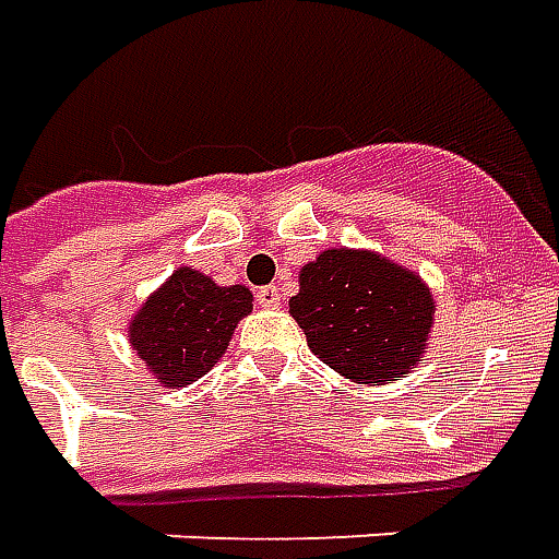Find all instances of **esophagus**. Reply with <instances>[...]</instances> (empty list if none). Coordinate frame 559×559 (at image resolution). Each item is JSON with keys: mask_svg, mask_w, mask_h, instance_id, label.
<instances>
[{"mask_svg": "<svg viewBox=\"0 0 559 559\" xmlns=\"http://www.w3.org/2000/svg\"><path fill=\"white\" fill-rule=\"evenodd\" d=\"M255 300H259L261 307H267V310H276L280 304H283V295H280V288L276 286H261L255 292Z\"/></svg>", "mask_w": 559, "mask_h": 559, "instance_id": "1", "label": "esophagus"}]
</instances>
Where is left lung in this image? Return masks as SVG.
<instances>
[{"instance_id": "8db88e82", "label": "left lung", "mask_w": 559, "mask_h": 559, "mask_svg": "<svg viewBox=\"0 0 559 559\" xmlns=\"http://www.w3.org/2000/svg\"><path fill=\"white\" fill-rule=\"evenodd\" d=\"M425 280L370 249H324L300 267L288 312L310 349L358 385H388L421 361L433 328Z\"/></svg>"}]
</instances>
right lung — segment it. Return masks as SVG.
<instances>
[{"mask_svg": "<svg viewBox=\"0 0 559 559\" xmlns=\"http://www.w3.org/2000/svg\"><path fill=\"white\" fill-rule=\"evenodd\" d=\"M249 312L247 286H216L207 273L177 267L134 312L129 343L162 385H192L223 358L237 322Z\"/></svg>", "mask_w": 559, "mask_h": 559, "instance_id": "1", "label": "right lung"}]
</instances>
